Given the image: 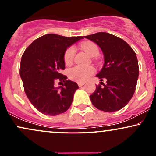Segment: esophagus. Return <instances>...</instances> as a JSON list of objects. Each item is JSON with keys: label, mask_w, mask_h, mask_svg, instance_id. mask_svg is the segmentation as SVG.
<instances>
[{"label": "esophagus", "mask_w": 156, "mask_h": 156, "mask_svg": "<svg viewBox=\"0 0 156 156\" xmlns=\"http://www.w3.org/2000/svg\"><path fill=\"white\" fill-rule=\"evenodd\" d=\"M84 82H78V85L79 86V87H81L82 86H83L84 85Z\"/></svg>", "instance_id": "esophagus-1"}]
</instances>
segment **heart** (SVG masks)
I'll return each instance as SVG.
<instances>
[{
  "mask_svg": "<svg viewBox=\"0 0 156 156\" xmlns=\"http://www.w3.org/2000/svg\"><path fill=\"white\" fill-rule=\"evenodd\" d=\"M81 47L90 56L95 57L99 54V48L94 42H83L81 44ZM75 53H76V50L73 46L68 48L64 52V62L66 65H70L73 63ZM94 72H95V69L92 66H89V67L76 66L68 71V76L71 80H75V81L83 82L88 79L91 76H92Z\"/></svg>",
  "mask_w": 156,
  "mask_h": 156,
  "instance_id": "obj_1",
  "label": "heart"
}]
</instances>
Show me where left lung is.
<instances>
[{"label": "left lung", "mask_w": 156, "mask_h": 156, "mask_svg": "<svg viewBox=\"0 0 156 156\" xmlns=\"http://www.w3.org/2000/svg\"><path fill=\"white\" fill-rule=\"evenodd\" d=\"M84 37L95 42L104 55V65L97 77L106 83L96 85L89 96L92 103L105 112L120 110L130 101L136 87L139 64L136 53L122 39L111 34L99 32Z\"/></svg>", "instance_id": "left-lung-1"}]
</instances>
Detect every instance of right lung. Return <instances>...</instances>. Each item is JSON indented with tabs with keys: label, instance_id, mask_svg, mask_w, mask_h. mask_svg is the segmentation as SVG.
<instances>
[{
	"label": "right lung",
	"instance_id": "1",
	"mask_svg": "<svg viewBox=\"0 0 156 156\" xmlns=\"http://www.w3.org/2000/svg\"><path fill=\"white\" fill-rule=\"evenodd\" d=\"M79 37H63L48 34L34 41L22 55L20 75L23 87L31 104L42 114L55 116L69 108L78 86L67 80L61 72L65 69L64 52ZM64 82L55 88L54 82Z\"/></svg>",
	"mask_w": 156,
	"mask_h": 156
}]
</instances>
